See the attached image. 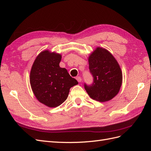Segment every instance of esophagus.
<instances>
[{
	"label": "esophagus",
	"mask_w": 151,
	"mask_h": 151,
	"mask_svg": "<svg viewBox=\"0 0 151 151\" xmlns=\"http://www.w3.org/2000/svg\"><path fill=\"white\" fill-rule=\"evenodd\" d=\"M76 79H77V81L79 82V83H81V82L82 81V78H81V77L80 76L77 77H76Z\"/></svg>",
	"instance_id": "obj_1"
}]
</instances>
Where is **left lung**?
<instances>
[{
  "mask_svg": "<svg viewBox=\"0 0 151 151\" xmlns=\"http://www.w3.org/2000/svg\"><path fill=\"white\" fill-rule=\"evenodd\" d=\"M89 68L93 83L84 84L91 98L99 102L112 99L119 92L122 84V72L113 55L106 49L97 47L88 57Z\"/></svg>",
  "mask_w": 151,
  "mask_h": 151,
  "instance_id": "left-lung-1",
  "label": "left lung"
}]
</instances>
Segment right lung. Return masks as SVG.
Returning a JSON list of instances; mask_svg holds the SVG:
<instances>
[{
	"instance_id": "right-lung-1",
	"label": "right lung",
	"mask_w": 151,
	"mask_h": 151,
	"mask_svg": "<svg viewBox=\"0 0 151 151\" xmlns=\"http://www.w3.org/2000/svg\"><path fill=\"white\" fill-rule=\"evenodd\" d=\"M60 54L44 50L36 57L30 72V84L38 101L48 107L60 106L67 99L70 89L78 82L59 66Z\"/></svg>"
}]
</instances>
